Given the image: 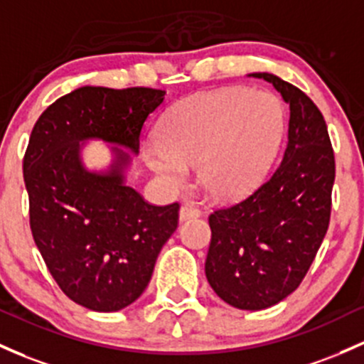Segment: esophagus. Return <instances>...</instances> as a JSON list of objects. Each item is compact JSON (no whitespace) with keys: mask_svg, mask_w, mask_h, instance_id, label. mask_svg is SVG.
Here are the masks:
<instances>
[{"mask_svg":"<svg viewBox=\"0 0 364 364\" xmlns=\"http://www.w3.org/2000/svg\"><path fill=\"white\" fill-rule=\"evenodd\" d=\"M200 214V209H197L195 205H190V203H183L181 209H179V219H181V221H186V219L191 218H198Z\"/></svg>","mask_w":364,"mask_h":364,"instance_id":"obj_1","label":"esophagus"}]
</instances>
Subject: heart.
<instances>
[{
    "label": "heart",
    "mask_w": 364,
    "mask_h": 364,
    "mask_svg": "<svg viewBox=\"0 0 364 364\" xmlns=\"http://www.w3.org/2000/svg\"><path fill=\"white\" fill-rule=\"evenodd\" d=\"M285 134V109L277 95L223 87L191 95L164 115L159 143L145 146L146 164L167 185L183 186L198 166L200 186L231 200L261 185Z\"/></svg>",
    "instance_id": "obj_1"
}]
</instances>
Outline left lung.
Returning a JSON list of instances; mask_svg holds the SVG:
<instances>
[{
	"label": "left lung",
	"instance_id": "left-lung-1",
	"mask_svg": "<svg viewBox=\"0 0 364 364\" xmlns=\"http://www.w3.org/2000/svg\"><path fill=\"white\" fill-rule=\"evenodd\" d=\"M290 107L289 141L269 178L247 198L209 215L213 231L205 277L226 304L259 311L301 285L328 230L335 157L313 100L267 72Z\"/></svg>",
	"mask_w": 364,
	"mask_h": 364
}]
</instances>
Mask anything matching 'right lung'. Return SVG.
I'll use <instances>...</instances> for the list:
<instances>
[{"instance_id":"add662e5","label":"right lung","mask_w":364,"mask_h":364,"mask_svg":"<svg viewBox=\"0 0 364 364\" xmlns=\"http://www.w3.org/2000/svg\"><path fill=\"white\" fill-rule=\"evenodd\" d=\"M164 95L151 87H77L51 103L31 133L23 181L34 242L62 292L91 311L133 304L178 228V202L151 205L126 185L125 151L138 154L143 126ZM90 139L114 145L109 170L82 164Z\"/></svg>"}]
</instances>
